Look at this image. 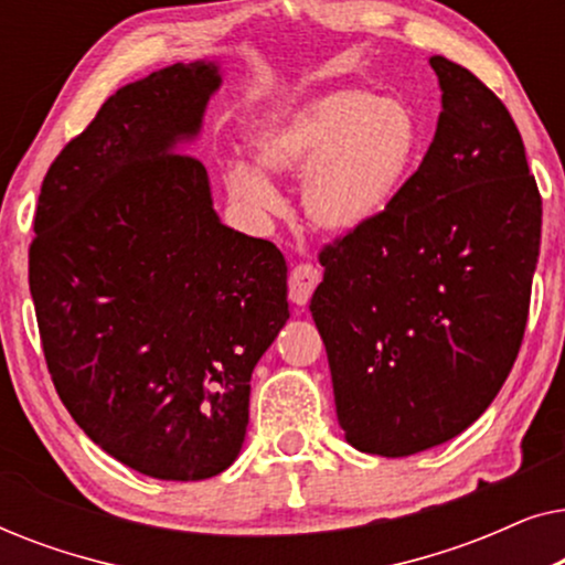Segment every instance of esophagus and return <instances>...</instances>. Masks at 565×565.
Instances as JSON below:
<instances>
[{
    "mask_svg": "<svg viewBox=\"0 0 565 565\" xmlns=\"http://www.w3.org/2000/svg\"><path fill=\"white\" fill-rule=\"evenodd\" d=\"M321 282V269L313 265H296L288 277V298L296 306H306L311 300L316 285Z\"/></svg>",
    "mask_w": 565,
    "mask_h": 565,
    "instance_id": "obj_1",
    "label": "esophagus"
}]
</instances>
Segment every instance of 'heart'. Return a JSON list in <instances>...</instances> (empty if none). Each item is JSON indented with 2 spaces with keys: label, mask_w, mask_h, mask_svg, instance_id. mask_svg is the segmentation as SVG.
Masks as SVG:
<instances>
[{
  "label": "heart",
  "mask_w": 565,
  "mask_h": 565,
  "mask_svg": "<svg viewBox=\"0 0 565 565\" xmlns=\"http://www.w3.org/2000/svg\"><path fill=\"white\" fill-rule=\"evenodd\" d=\"M424 128L404 99L337 89L296 107L254 143L257 167L231 159L223 180L234 203L254 215L280 211L267 177H303L300 205L313 228L350 236L381 221L419 167Z\"/></svg>",
  "instance_id": "1"
}]
</instances>
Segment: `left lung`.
I'll list each match as a JSON object with an SVG mask.
<instances>
[{
	"label": "left lung",
	"instance_id": "1",
	"mask_svg": "<svg viewBox=\"0 0 565 565\" xmlns=\"http://www.w3.org/2000/svg\"><path fill=\"white\" fill-rule=\"evenodd\" d=\"M443 113L398 203L321 252L311 316L347 443L383 458L468 429L527 327L543 200L520 130L486 84L431 56Z\"/></svg>",
	"mask_w": 565,
	"mask_h": 565
}]
</instances>
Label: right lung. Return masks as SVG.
I'll list each match as a JSON object with an SVG mask.
<instances>
[{
  "instance_id": "add662e5",
  "label": "right lung",
  "mask_w": 565,
  "mask_h": 565,
  "mask_svg": "<svg viewBox=\"0 0 565 565\" xmlns=\"http://www.w3.org/2000/svg\"><path fill=\"white\" fill-rule=\"evenodd\" d=\"M218 87V64L192 61L107 97L45 174L30 244L58 398L161 481L238 458L254 365L290 319L280 249L223 226L203 161L182 153Z\"/></svg>"
}]
</instances>
